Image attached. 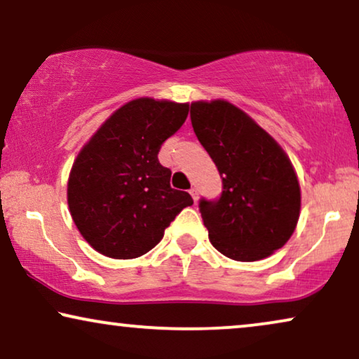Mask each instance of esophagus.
Masks as SVG:
<instances>
[{
	"label": "esophagus",
	"instance_id": "1",
	"mask_svg": "<svg viewBox=\"0 0 359 359\" xmlns=\"http://www.w3.org/2000/svg\"><path fill=\"white\" fill-rule=\"evenodd\" d=\"M189 194H191V196H193L194 203H198V189H196V188H193V189H189Z\"/></svg>",
	"mask_w": 359,
	"mask_h": 359
}]
</instances>
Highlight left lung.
<instances>
[{
	"label": "left lung",
	"instance_id": "obj_1",
	"mask_svg": "<svg viewBox=\"0 0 359 359\" xmlns=\"http://www.w3.org/2000/svg\"><path fill=\"white\" fill-rule=\"evenodd\" d=\"M191 124L222 178L217 201H199L214 248L235 262H257L284 247L301 212L286 151L229 101L191 102Z\"/></svg>",
	"mask_w": 359,
	"mask_h": 359
}]
</instances>
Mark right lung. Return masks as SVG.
I'll list each match as a JSON object with an SVG mask.
<instances>
[{"label":"right lung","mask_w":359,"mask_h":359,"mask_svg":"<svg viewBox=\"0 0 359 359\" xmlns=\"http://www.w3.org/2000/svg\"><path fill=\"white\" fill-rule=\"evenodd\" d=\"M188 102L139 97L126 102L73 161L67 199L73 222L96 252L130 259L150 252L193 198L170 186L161 144L188 117Z\"/></svg>","instance_id":"right-lung-1"}]
</instances>
